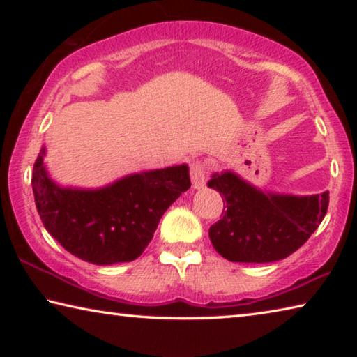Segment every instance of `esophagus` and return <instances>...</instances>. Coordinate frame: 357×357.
<instances>
[{"mask_svg":"<svg viewBox=\"0 0 357 357\" xmlns=\"http://www.w3.org/2000/svg\"><path fill=\"white\" fill-rule=\"evenodd\" d=\"M209 167L204 160L195 159L190 162V179H192V187L193 189H200L204 185L208 178Z\"/></svg>","mask_w":357,"mask_h":357,"instance_id":"1","label":"esophagus"}]
</instances>
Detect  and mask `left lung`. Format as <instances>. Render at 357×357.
Masks as SVG:
<instances>
[{
	"instance_id": "1",
	"label": "left lung",
	"mask_w": 357,
	"mask_h": 357,
	"mask_svg": "<svg viewBox=\"0 0 357 357\" xmlns=\"http://www.w3.org/2000/svg\"><path fill=\"white\" fill-rule=\"evenodd\" d=\"M208 185L223 200L222 219L209 228V238L228 261L287 258L307 243L328 213V192L310 197L263 193L229 172L215 173Z\"/></svg>"
}]
</instances>
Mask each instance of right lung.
<instances>
[{
	"mask_svg": "<svg viewBox=\"0 0 357 357\" xmlns=\"http://www.w3.org/2000/svg\"><path fill=\"white\" fill-rule=\"evenodd\" d=\"M44 149L33 167L34 202L48 233L72 255L93 264L134 261L160 217L190 187L189 167L126 176L99 190L61 189L47 176Z\"/></svg>",
	"mask_w": 357,
	"mask_h": 357,
	"instance_id": "right-lung-1",
	"label": "right lung"
}]
</instances>
